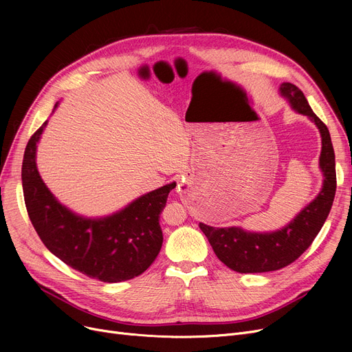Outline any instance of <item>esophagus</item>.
<instances>
[{
    "label": "esophagus",
    "instance_id": "1",
    "mask_svg": "<svg viewBox=\"0 0 352 352\" xmlns=\"http://www.w3.org/2000/svg\"><path fill=\"white\" fill-rule=\"evenodd\" d=\"M178 187H179V186H178Z\"/></svg>",
    "mask_w": 352,
    "mask_h": 352
}]
</instances>
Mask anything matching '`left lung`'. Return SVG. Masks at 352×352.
Masks as SVG:
<instances>
[{
    "label": "left lung",
    "instance_id": "1",
    "mask_svg": "<svg viewBox=\"0 0 352 352\" xmlns=\"http://www.w3.org/2000/svg\"><path fill=\"white\" fill-rule=\"evenodd\" d=\"M280 92L295 113L307 116L321 134L320 168L324 175L322 188L285 227L272 232H251L241 227L218 228L199 223L201 231L208 238L219 261L241 274L276 271L297 260L321 231L336 197V154L327 125L314 114L298 87L283 82Z\"/></svg>",
    "mask_w": 352,
    "mask_h": 352
}]
</instances>
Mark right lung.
Returning <instances> with one entry per match:
<instances>
[{"label":"right lung","mask_w":352,"mask_h":352,"mask_svg":"<svg viewBox=\"0 0 352 352\" xmlns=\"http://www.w3.org/2000/svg\"><path fill=\"white\" fill-rule=\"evenodd\" d=\"M58 107L55 104L54 109ZM47 121L30 138L23 160V190L31 223L44 245L89 278L121 283L150 267L161 250L160 215L175 182L146 192L107 217L87 218L54 197L36 170V144Z\"/></svg>","instance_id":"1"}]
</instances>
